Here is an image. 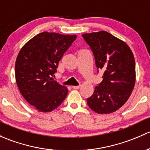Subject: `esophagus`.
<instances>
[{
	"label": "esophagus",
	"instance_id": "obj_1",
	"mask_svg": "<svg viewBox=\"0 0 150 150\" xmlns=\"http://www.w3.org/2000/svg\"><path fill=\"white\" fill-rule=\"evenodd\" d=\"M80 85H78V86H72V88H73V89H79L80 88Z\"/></svg>",
	"mask_w": 150,
	"mask_h": 150
}]
</instances>
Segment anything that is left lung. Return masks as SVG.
<instances>
[{"mask_svg": "<svg viewBox=\"0 0 150 150\" xmlns=\"http://www.w3.org/2000/svg\"><path fill=\"white\" fill-rule=\"evenodd\" d=\"M99 71H103V81L95 86L87 98V105L95 112H115L130 97L135 84V61L130 47L123 41L105 31L84 34Z\"/></svg>", "mask_w": 150, "mask_h": 150, "instance_id": "8db88e82", "label": "left lung"}]
</instances>
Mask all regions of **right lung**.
I'll return each mask as SVG.
<instances>
[{
    "label": "right lung",
    "mask_w": 150,
    "mask_h": 150,
    "mask_svg": "<svg viewBox=\"0 0 150 150\" xmlns=\"http://www.w3.org/2000/svg\"><path fill=\"white\" fill-rule=\"evenodd\" d=\"M76 35L44 32L27 42L15 64L16 84L24 98L40 112H50L66 98L68 89L52 79L58 64Z\"/></svg>",
    "instance_id": "obj_1"
}]
</instances>
